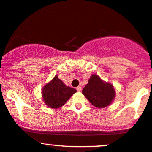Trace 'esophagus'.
I'll return each mask as SVG.
<instances>
[{
    "label": "esophagus",
    "instance_id": "34e87169",
    "mask_svg": "<svg viewBox=\"0 0 152 152\" xmlns=\"http://www.w3.org/2000/svg\"><path fill=\"white\" fill-rule=\"evenodd\" d=\"M76 90L78 91V92H80V90H81V87H80V86H78V87H77V88H76Z\"/></svg>",
    "mask_w": 152,
    "mask_h": 152
}]
</instances>
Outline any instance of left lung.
Returning <instances> with one entry per match:
<instances>
[{"label": "left lung", "instance_id": "obj_1", "mask_svg": "<svg viewBox=\"0 0 152 152\" xmlns=\"http://www.w3.org/2000/svg\"><path fill=\"white\" fill-rule=\"evenodd\" d=\"M83 94L93 106L105 108L112 102L115 93L113 86L103 81L97 75L93 74L83 90Z\"/></svg>", "mask_w": 152, "mask_h": 152}]
</instances>
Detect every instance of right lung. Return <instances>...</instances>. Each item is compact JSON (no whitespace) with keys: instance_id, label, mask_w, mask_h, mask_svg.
Instances as JSON below:
<instances>
[{"instance_id":"1","label":"right lung","mask_w":152,"mask_h":152,"mask_svg":"<svg viewBox=\"0 0 152 152\" xmlns=\"http://www.w3.org/2000/svg\"><path fill=\"white\" fill-rule=\"evenodd\" d=\"M76 92L74 88L66 86L61 80L56 76L49 83L42 89L44 102L52 108H58L65 104L66 101Z\"/></svg>"}]
</instances>
